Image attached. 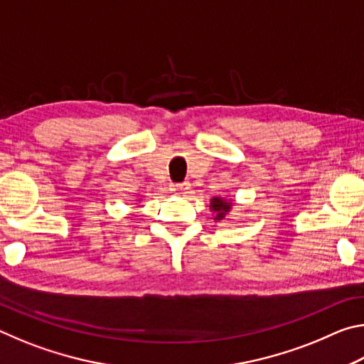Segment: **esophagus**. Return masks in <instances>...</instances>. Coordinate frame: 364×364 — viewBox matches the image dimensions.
Masks as SVG:
<instances>
[{
    "label": "esophagus",
    "mask_w": 364,
    "mask_h": 364,
    "mask_svg": "<svg viewBox=\"0 0 364 364\" xmlns=\"http://www.w3.org/2000/svg\"><path fill=\"white\" fill-rule=\"evenodd\" d=\"M170 191H173L175 194H186L189 191V183L184 181V183H178V184H173V186L170 188Z\"/></svg>",
    "instance_id": "1"
}]
</instances>
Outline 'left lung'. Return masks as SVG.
<instances>
[{
    "instance_id": "1",
    "label": "left lung",
    "mask_w": 364,
    "mask_h": 364,
    "mask_svg": "<svg viewBox=\"0 0 364 364\" xmlns=\"http://www.w3.org/2000/svg\"><path fill=\"white\" fill-rule=\"evenodd\" d=\"M212 210L217 212V215H215V220H221L226 215V212H230L231 208V204H228V202H225L223 199H218V197H215V199H212Z\"/></svg>"
}]
</instances>
